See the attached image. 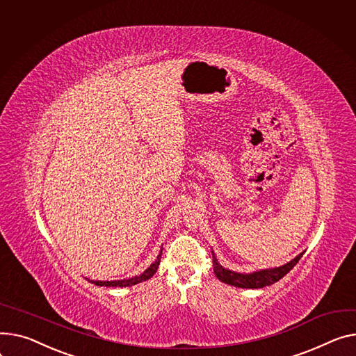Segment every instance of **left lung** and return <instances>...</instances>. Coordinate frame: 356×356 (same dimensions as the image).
Listing matches in <instances>:
<instances>
[{
    "mask_svg": "<svg viewBox=\"0 0 356 356\" xmlns=\"http://www.w3.org/2000/svg\"><path fill=\"white\" fill-rule=\"evenodd\" d=\"M213 254V272L218 276V279L223 283H227V285L236 286V288H245V289H259V288H265L269 285H273L275 282L280 280L286 273L291 272V269L299 262V259L302 257L303 252L299 253L295 259H292L291 262L282 265L279 268H272V269H260L254 270L250 273H239L230 269L223 268L219 262L215 252L211 250Z\"/></svg>",
    "mask_w": 356,
    "mask_h": 356,
    "instance_id": "left-lung-1",
    "label": "left lung"
}]
</instances>
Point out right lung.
<instances>
[{
	"mask_svg": "<svg viewBox=\"0 0 356 356\" xmlns=\"http://www.w3.org/2000/svg\"><path fill=\"white\" fill-rule=\"evenodd\" d=\"M161 250H163V248L160 249V252L157 254V259L154 260V262L143 273H140L138 276H133V277H129V279H120V280H90V279L88 280L92 282L94 285H97V286H108V288H126V286L137 285V283H140V282H145V280L150 279L157 272V268L160 265V259H161Z\"/></svg>",
	"mask_w": 356,
	"mask_h": 356,
	"instance_id": "right-lung-1",
	"label": "right lung"
}]
</instances>
